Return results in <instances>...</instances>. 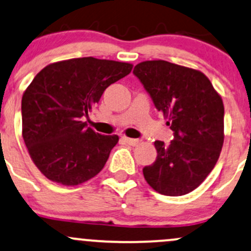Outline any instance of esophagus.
Here are the masks:
<instances>
[{"mask_svg":"<svg viewBox=\"0 0 251 251\" xmlns=\"http://www.w3.org/2000/svg\"><path fill=\"white\" fill-rule=\"evenodd\" d=\"M123 139H124V142L127 143L128 145H132V147H136V145L138 144V143H139V140H138V139H134V138H127V137H123Z\"/></svg>","mask_w":251,"mask_h":251,"instance_id":"obj_1","label":"esophagus"}]
</instances>
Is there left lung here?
<instances>
[{
  "label": "left lung",
  "mask_w": 251,
  "mask_h": 251,
  "mask_svg": "<svg viewBox=\"0 0 251 251\" xmlns=\"http://www.w3.org/2000/svg\"><path fill=\"white\" fill-rule=\"evenodd\" d=\"M133 74L167 118L173 140H156V161L143 168L156 192L180 197L194 191L218 161L224 142V104L202 73L166 60L137 64Z\"/></svg>",
  "instance_id": "8db88e82"
}]
</instances>
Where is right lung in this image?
<instances>
[{
  "label": "right lung",
  "mask_w": 251,
  "mask_h": 251,
  "mask_svg": "<svg viewBox=\"0 0 251 251\" xmlns=\"http://www.w3.org/2000/svg\"><path fill=\"white\" fill-rule=\"evenodd\" d=\"M132 64L94 57L53 63L38 74L21 101L23 137L49 180L77 186L102 170L118 136L88 127L107 87L131 73Z\"/></svg>",
  "instance_id": "1"
}]
</instances>
